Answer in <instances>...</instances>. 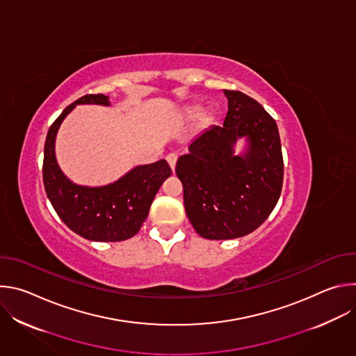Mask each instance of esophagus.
Masks as SVG:
<instances>
[{
  "label": "esophagus",
  "instance_id": "obj_1",
  "mask_svg": "<svg viewBox=\"0 0 356 356\" xmlns=\"http://www.w3.org/2000/svg\"><path fill=\"white\" fill-rule=\"evenodd\" d=\"M166 161H168L169 166L172 168V170H175V168H176V162H177V155H176V154H169V155L166 156Z\"/></svg>",
  "mask_w": 356,
  "mask_h": 356
}]
</instances>
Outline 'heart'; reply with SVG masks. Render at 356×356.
Here are the masks:
<instances>
[{
    "instance_id": "1",
    "label": "heart",
    "mask_w": 356,
    "mask_h": 356,
    "mask_svg": "<svg viewBox=\"0 0 356 356\" xmlns=\"http://www.w3.org/2000/svg\"><path fill=\"white\" fill-rule=\"evenodd\" d=\"M198 115H200V110H198V108H190V110H188V113H187V117H188L190 120L197 118Z\"/></svg>"
}]
</instances>
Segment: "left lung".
<instances>
[{
	"mask_svg": "<svg viewBox=\"0 0 356 356\" xmlns=\"http://www.w3.org/2000/svg\"><path fill=\"white\" fill-rule=\"evenodd\" d=\"M228 113L179 158L176 175L183 184L186 214L207 239H234L255 231L273 211L282 193L283 156L276 121L257 99L224 90ZM248 149L233 155L238 137Z\"/></svg>",
	"mask_w": 356,
	"mask_h": 356,
	"instance_id": "1",
	"label": "left lung"
}]
</instances>
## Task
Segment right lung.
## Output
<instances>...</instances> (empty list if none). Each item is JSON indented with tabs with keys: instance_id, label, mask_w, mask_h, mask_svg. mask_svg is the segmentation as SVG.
Listing matches in <instances>:
<instances>
[{
	"instance_id": "1",
	"label": "right lung",
	"mask_w": 356,
	"mask_h": 356,
	"mask_svg": "<svg viewBox=\"0 0 356 356\" xmlns=\"http://www.w3.org/2000/svg\"><path fill=\"white\" fill-rule=\"evenodd\" d=\"M77 104L110 106L104 94H87L66 107L50 125L43 150V184L59 218L77 235L97 242H118L132 238L149 214L162 183L172 169L165 159L136 166L117 181L103 187H86L70 181L55 156L58 129Z\"/></svg>"
}]
</instances>
